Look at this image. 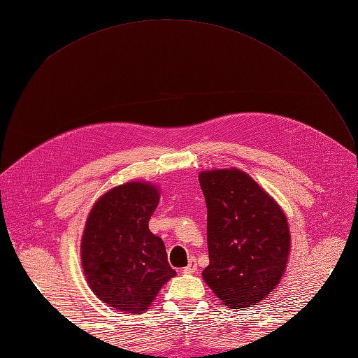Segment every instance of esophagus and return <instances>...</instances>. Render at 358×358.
Masks as SVG:
<instances>
[{"label": "esophagus", "instance_id": "obj_1", "mask_svg": "<svg viewBox=\"0 0 358 358\" xmlns=\"http://www.w3.org/2000/svg\"><path fill=\"white\" fill-rule=\"evenodd\" d=\"M195 271H196V260H195V257H192L191 260H189V264L183 269V272L185 273H194Z\"/></svg>", "mask_w": 358, "mask_h": 358}]
</instances>
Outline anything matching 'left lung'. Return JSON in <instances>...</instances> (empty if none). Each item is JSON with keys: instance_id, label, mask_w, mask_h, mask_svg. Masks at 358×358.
Returning a JSON list of instances; mask_svg holds the SVG:
<instances>
[{"instance_id": "left-lung-1", "label": "left lung", "mask_w": 358, "mask_h": 358, "mask_svg": "<svg viewBox=\"0 0 358 358\" xmlns=\"http://www.w3.org/2000/svg\"><path fill=\"white\" fill-rule=\"evenodd\" d=\"M208 206L209 266L203 278L234 309L258 303L283 275L291 235L278 204L245 172L200 173Z\"/></svg>"}]
</instances>
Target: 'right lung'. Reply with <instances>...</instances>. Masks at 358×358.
I'll return each mask as SVG.
<instances>
[{
    "instance_id": "right-lung-1",
    "label": "right lung",
    "mask_w": 358,
    "mask_h": 358,
    "mask_svg": "<svg viewBox=\"0 0 358 358\" xmlns=\"http://www.w3.org/2000/svg\"><path fill=\"white\" fill-rule=\"evenodd\" d=\"M158 201L154 186L134 181L104 194L89 214L81 241L85 275L98 299L118 310L148 309L177 273L163 240L149 231Z\"/></svg>"
}]
</instances>
